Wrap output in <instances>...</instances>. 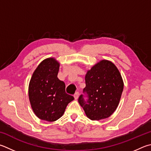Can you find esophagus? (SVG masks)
Returning a JSON list of instances; mask_svg holds the SVG:
<instances>
[{"instance_id":"obj_1","label":"esophagus","mask_w":151,"mask_h":151,"mask_svg":"<svg viewBox=\"0 0 151 151\" xmlns=\"http://www.w3.org/2000/svg\"><path fill=\"white\" fill-rule=\"evenodd\" d=\"M78 96H79V92H76L75 94H74V97H75V100H77L78 99Z\"/></svg>"}]
</instances>
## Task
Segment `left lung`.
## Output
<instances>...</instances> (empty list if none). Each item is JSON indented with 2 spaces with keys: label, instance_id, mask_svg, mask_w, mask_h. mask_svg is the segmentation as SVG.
Masks as SVG:
<instances>
[{
  "label": "left lung",
  "instance_id": "obj_1",
  "mask_svg": "<svg viewBox=\"0 0 151 151\" xmlns=\"http://www.w3.org/2000/svg\"><path fill=\"white\" fill-rule=\"evenodd\" d=\"M88 100L81 95L78 103L91 120L108 118L119 105L123 81L118 68L108 60H102L87 71L85 76Z\"/></svg>",
  "mask_w": 151,
  "mask_h": 151
}]
</instances>
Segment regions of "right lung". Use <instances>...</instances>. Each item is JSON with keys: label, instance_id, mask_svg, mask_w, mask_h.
<instances>
[{"label": "right lung", "instance_id": "add662e5", "mask_svg": "<svg viewBox=\"0 0 151 151\" xmlns=\"http://www.w3.org/2000/svg\"><path fill=\"white\" fill-rule=\"evenodd\" d=\"M59 63L53 57L40 63L30 79L28 87L31 107L38 118L52 122L65 113L68 104L74 100L65 92V84L57 78Z\"/></svg>", "mask_w": 151, "mask_h": 151}]
</instances>
